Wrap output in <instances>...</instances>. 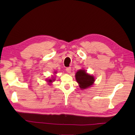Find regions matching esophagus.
Segmentation results:
<instances>
[{
	"label": "esophagus",
	"mask_w": 135,
	"mask_h": 135,
	"mask_svg": "<svg viewBox=\"0 0 135 135\" xmlns=\"http://www.w3.org/2000/svg\"><path fill=\"white\" fill-rule=\"evenodd\" d=\"M66 71H67V73H71V67H67L66 68Z\"/></svg>",
	"instance_id": "34e87169"
}]
</instances>
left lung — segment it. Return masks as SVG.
I'll return each mask as SVG.
<instances>
[{
  "instance_id": "obj_1",
  "label": "left lung",
  "mask_w": 135,
  "mask_h": 135,
  "mask_svg": "<svg viewBox=\"0 0 135 135\" xmlns=\"http://www.w3.org/2000/svg\"><path fill=\"white\" fill-rule=\"evenodd\" d=\"M75 78L81 89H85L91 86L95 81L94 76L87 74L84 70L77 71L75 74Z\"/></svg>"
}]
</instances>
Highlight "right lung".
Wrapping results in <instances>:
<instances>
[{
  "instance_id": "right-lung-1",
  "label": "right lung",
  "mask_w": 135,
  "mask_h": 135,
  "mask_svg": "<svg viewBox=\"0 0 135 135\" xmlns=\"http://www.w3.org/2000/svg\"><path fill=\"white\" fill-rule=\"evenodd\" d=\"M55 73H56V72H55ZM54 79H53V78H52V79H49L47 80V81L49 83V85L51 84H50V83H51L52 82L54 81Z\"/></svg>"
}]
</instances>
